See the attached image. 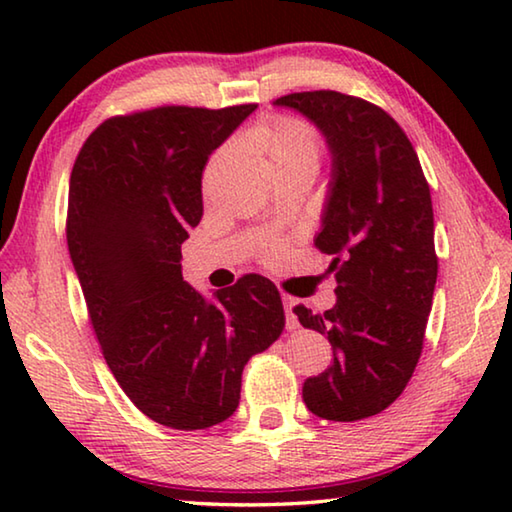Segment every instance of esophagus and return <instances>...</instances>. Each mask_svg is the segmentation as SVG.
Instances as JSON below:
<instances>
[{
  "label": "esophagus",
  "instance_id": "34e87169",
  "mask_svg": "<svg viewBox=\"0 0 512 512\" xmlns=\"http://www.w3.org/2000/svg\"><path fill=\"white\" fill-rule=\"evenodd\" d=\"M282 305H284V311H287V329H298V318H296V314H293L296 300L287 296V293H282Z\"/></svg>",
  "mask_w": 512,
  "mask_h": 512
}]
</instances>
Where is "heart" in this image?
I'll use <instances>...</instances> for the list:
<instances>
[{"instance_id":"obj_1","label":"heart","mask_w":512,"mask_h":512,"mask_svg":"<svg viewBox=\"0 0 512 512\" xmlns=\"http://www.w3.org/2000/svg\"><path fill=\"white\" fill-rule=\"evenodd\" d=\"M246 146L262 155L268 171H311L320 167V140L314 128L300 117H275L259 124L248 133ZM223 158V151L214 155L210 167Z\"/></svg>"}]
</instances>
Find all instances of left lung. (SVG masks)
Returning a JSON list of instances; mask_svg holds the SVG:
<instances>
[{"label":"left lung","instance_id":"obj_1","mask_svg":"<svg viewBox=\"0 0 512 512\" xmlns=\"http://www.w3.org/2000/svg\"><path fill=\"white\" fill-rule=\"evenodd\" d=\"M273 106L311 121L332 160L314 244L334 255L336 305L293 311L327 336L334 363L305 381L302 400L325 420L370 418L402 395L422 352L438 277L429 185L409 137L372 103L316 90Z\"/></svg>","mask_w":512,"mask_h":512}]
</instances>
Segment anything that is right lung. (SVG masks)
<instances>
[{"mask_svg":"<svg viewBox=\"0 0 512 512\" xmlns=\"http://www.w3.org/2000/svg\"><path fill=\"white\" fill-rule=\"evenodd\" d=\"M255 108L112 117L69 178L67 248L103 357L128 400L171 429L228 420L248 359L284 329L266 277L244 275L207 300L180 271V244L203 216L205 164Z\"/></svg>","mask_w":512,"mask_h":512,"instance_id":"obj_1","label":"right lung"}]
</instances>
